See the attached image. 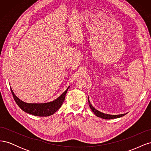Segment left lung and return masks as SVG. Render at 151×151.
<instances>
[{
    "instance_id": "8db88e82",
    "label": "left lung",
    "mask_w": 151,
    "mask_h": 151,
    "mask_svg": "<svg viewBox=\"0 0 151 151\" xmlns=\"http://www.w3.org/2000/svg\"><path fill=\"white\" fill-rule=\"evenodd\" d=\"M88 103H89V107L91 108V110H92L93 112H94V115L96 116H97L98 117L101 118L103 119H106V120H110V119H114V118H120L123 116L125 115L127 113H124V114H120V115H109V114H106L102 113L101 111H98V109H96L94 107H93L92 106V104H91V102L89 101V99L88 97Z\"/></svg>"
}]
</instances>
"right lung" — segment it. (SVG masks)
<instances>
[{
    "label": "right lung",
    "instance_id": "add662e5",
    "mask_svg": "<svg viewBox=\"0 0 151 151\" xmlns=\"http://www.w3.org/2000/svg\"><path fill=\"white\" fill-rule=\"evenodd\" d=\"M69 87L70 86H68L64 92L57 99L52 101L44 103H28L24 102L16 96L11 88V91L16 104L22 110L35 116H48L52 115L61 107L63 101H64L67 91L69 88Z\"/></svg>",
    "mask_w": 151,
    "mask_h": 151
}]
</instances>
